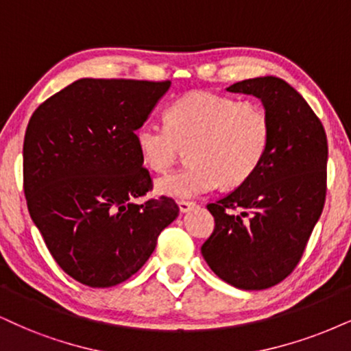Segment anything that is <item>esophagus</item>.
<instances>
[{
    "mask_svg": "<svg viewBox=\"0 0 351 351\" xmlns=\"http://www.w3.org/2000/svg\"><path fill=\"white\" fill-rule=\"evenodd\" d=\"M177 205H179L180 213H187V211H190V210L193 208V206H195V203L187 202V200H180L179 203H177Z\"/></svg>",
    "mask_w": 351,
    "mask_h": 351,
    "instance_id": "obj_1",
    "label": "esophagus"
}]
</instances>
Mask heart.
I'll return each instance as SVG.
<instances>
[{
  "mask_svg": "<svg viewBox=\"0 0 351 351\" xmlns=\"http://www.w3.org/2000/svg\"><path fill=\"white\" fill-rule=\"evenodd\" d=\"M167 125L146 120L135 130L141 161L164 172L189 148L190 164L161 177L159 193L192 198L237 187L254 176L270 145V120L255 102H239L208 90L179 97L166 112Z\"/></svg>",
  "mask_w": 351,
  "mask_h": 351,
  "instance_id": "heart-1",
  "label": "heart"
}]
</instances>
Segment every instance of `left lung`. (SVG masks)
I'll use <instances>...</instances> for the list:
<instances>
[{"label": "left lung", "mask_w": 351, "mask_h": 351, "mask_svg": "<svg viewBox=\"0 0 351 351\" xmlns=\"http://www.w3.org/2000/svg\"><path fill=\"white\" fill-rule=\"evenodd\" d=\"M226 90L261 99L270 120V145L250 179L206 205L215 231L202 255L232 287L265 289L295 270L321 218L327 136L304 97L280 77L244 80Z\"/></svg>", "instance_id": "obj_1"}]
</instances>
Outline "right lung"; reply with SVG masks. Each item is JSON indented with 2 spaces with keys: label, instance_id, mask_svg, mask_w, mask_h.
I'll return each mask as SVG.
<instances>
[{
  "label": "right lung",
  "instance_id": "right-lung-1",
  "mask_svg": "<svg viewBox=\"0 0 351 351\" xmlns=\"http://www.w3.org/2000/svg\"><path fill=\"white\" fill-rule=\"evenodd\" d=\"M171 81L83 77L47 99L24 138L27 208L60 268L90 288L128 280L179 216L169 197L133 200L153 187L135 130Z\"/></svg>",
  "mask_w": 351,
  "mask_h": 351
}]
</instances>
